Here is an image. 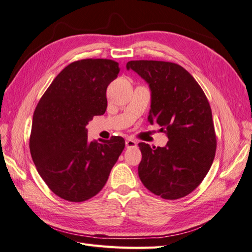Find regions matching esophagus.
Masks as SVG:
<instances>
[{
  "label": "esophagus",
  "mask_w": 252,
  "mask_h": 252,
  "mask_svg": "<svg viewBox=\"0 0 252 252\" xmlns=\"http://www.w3.org/2000/svg\"><path fill=\"white\" fill-rule=\"evenodd\" d=\"M126 148L129 149V148H136L137 147V142L135 140H132V139H127L126 142Z\"/></svg>",
  "instance_id": "esophagus-1"
}]
</instances>
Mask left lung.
Returning a JSON list of instances; mask_svg holds the SVG:
<instances>
[{"label":"left lung","instance_id":"left-lung-1","mask_svg":"<svg viewBox=\"0 0 252 252\" xmlns=\"http://www.w3.org/2000/svg\"><path fill=\"white\" fill-rule=\"evenodd\" d=\"M149 84L148 121L168 137L164 148L138 145L142 159L139 178L149 191L165 199L187 196L196 189L214 161L217 139L211 109L198 83L181 65L166 61L127 63Z\"/></svg>","mask_w":252,"mask_h":252}]
</instances>
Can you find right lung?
<instances>
[{"label": "right lung", "mask_w": 252, "mask_h": 252, "mask_svg": "<svg viewBox=\"0 0 252 252\" xmlns=\"http://www.w3.org/2000/svg\"><path fill=\"white\" fill-rule=\"evenodd\" d=\"M120 72L110 59H83L66 65L38 101L30 152L47 187L81 203L101 191L125 148L122 137L88 141L86 125L107 110V88Z\"/></svg>", "instance_id": "add662e5"}]
</instances>
